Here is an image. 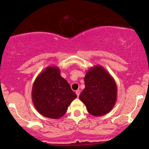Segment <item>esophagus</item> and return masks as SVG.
<instances>
[{"mask_svg": "<svg viewBox=\"0 0 149 149\" xmlns=\"http://www.w3.org/2000/svg\"><path fill=\"white\" fill-rule=\"evenodd\" d=\"M75 93H76V94H77V97H79V93H80V91H79V90H77V91H75Z\"/></svg>", "mask_w": 149, "mask_h": 149, "instance_id": "1", "label": "esophagus"}]
</instances>
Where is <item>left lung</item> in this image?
I'll list each match as a JSON object with an SVG mask.
<instances>
[{
	"mask_svg": "<svg viewBox=\"0 0 149 149\" xmlns=\"http://www.w3.org/2000/svg\"><path fill=\"white\" fill-rule=\"evenodd\" d=\"M85 88L79 99L93 116L109 113L116 103L117 85L113 77L101 65L91 67L84 77Z\"/></svg>",
	"mask_w": 149,
	"mask_h": 149,
	"instance_id": "left-lung-1",
	"label": "left lung"
}]
</instances>
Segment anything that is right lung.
Masks as SVG:
<instances>
[{
    "label": "right lung",
    "mask_w": 149,
    "mask_h": 149,
    "mask_svg": "<svg viewBox=\"0 0 149 149\" xmlns=\"http://www.w3.org/2000/svg\"><path fill=\"white\" fill-rule=\"evenodd\" d=\"M31 98L35 108L43 116L59 119L65 114L77 95L61 75L57 66H48L33 84Z\"/></svg>",
    "instance_id": "1"
}]
</instances>
